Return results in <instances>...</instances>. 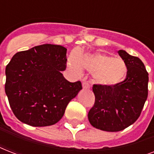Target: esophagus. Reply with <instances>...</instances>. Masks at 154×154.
<instances>
[{"label": "esophagus", "mask_w": 154, "mask_h": 154, "mask_svg": "<svg viewBox=\"0 0 154 154\" xmlns=\"http://www.w3.org/2000/svg\"><path fill=\"white\" fill-rule=\"evenodd\" d=\"M82 86H83V89H89V85L88 82H84L82 83Z\"/></svg>", "instance_id": "34e87169"}]
</instances>
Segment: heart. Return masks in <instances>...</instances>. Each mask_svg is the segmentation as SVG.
I'll return each mask as SVG.
<instances>
[{"instance_id": "obj_1", "label": "heart", "mask_w": 154, "mask_h": 154, "mask_svg": "<svg viewBox=\"0 0 154 154\" xmlns=\"http://www.w3.org/2000/svg\"><path fill=\"white\" fill-rule=\"evenodd\" d=\"M68 65L77 73L82 72V67L93 72L94 81L104 86H116L125 79L127 75L124 60L101 53L79 55L72 53L69 57Z\"/></svg>"}]
</instances>
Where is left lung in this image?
I'll use <instances>...</instances> for the list:
<instances>
[{"instance_id":"8db88e82","label":"left lung","mask_w":154,"mask_h":154,"mask_svg":"<svg viewBox=\"0 0 154 154\" xmlns=\"http://www.w3.org/2000/svg\"><path fill=\"white\" fill-rule=\"evenodd\" d=\"M127 66L125 79L116 86L93 85L95 102L88 113L90 124L108 132L123 130L141 115L148 97L149 73L141 59L118 51Z\"/></svg>"}]
</instances>
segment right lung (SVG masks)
I'll return each instance as SVG.
<instances>
[{
	"mask_svg": "<svg viewBox=\"0 0 154 154\" xmlns=\"http://www.w3.org/2000/svg\"><path fill=\"white\" fill-rule=\"evenodd\" d=\"M65 47L45 44L18 52L6 65L5 94L19 121L31 126H48L61 119L68 104L82 89L69 82Z\"/></svg>",
	"mask_w": 154,
	"mask_h": 154,
	"instance_id": "add662e5",
	"label": "right lung"
}]
</instances>
